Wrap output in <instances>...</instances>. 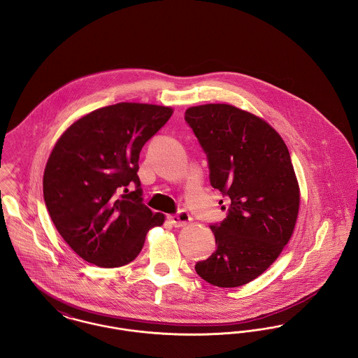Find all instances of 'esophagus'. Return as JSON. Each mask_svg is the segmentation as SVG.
<instances>
[{
	"mask_svg": "<svg viewBox=\"0 0 358 358\" xmlns=\"http://www.w3.org/2000/svg\"><path fill=\"white\" fill-rule=\"evenodd\" d=\"M192 217L187 210H180L177 215L169 216V222L174 226V227H184L187 224H189Z\"/></svg>",
	"mask_w": 358,
	"mask_h": 358,
	"instance_id": "obj_1",
	"label": "esophagus"
}]
</instances>
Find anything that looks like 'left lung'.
<instances>
[{
  "label": "left lung",
  "mask_w": 358,
  "mask_h": 358,
  "mask_svg": "<svg viewBox=\"0 0 358 358\" xmlns=\"http://www.w3.org/2000/svg\"><path fill=\"white\" fill-rule=\"evenodd\" d=\"M185 120L207 152L210 185L230 197L227 217L210 226L216 250L194 269L216 287L245 285L294 234L300 188L289 151L268 122L230 104L190 106Z\"/></svg>",
  "instance_id": "obj_1"
}]
</instances>
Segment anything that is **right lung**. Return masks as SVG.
<instances>
[{
    "label": "right lung",
    "mask_w": 358,
    "mask_h": 358,
    "mask_svg": "<svg viewBox=\"0 0 358 358\" xmlns=\"http://www.w3.org/2000/svg\"><path fill=\"white\" fill-rule=\"evenodd\" d=\"M171 115V106L119 103L86 113L57 141L43 196L57 230L85 261L123 266L141 252L148 230L164 224L165 215L142 203L136 171L141 150Z\"/></svg>",
    "instance_id": "1"
}]
</instances>
